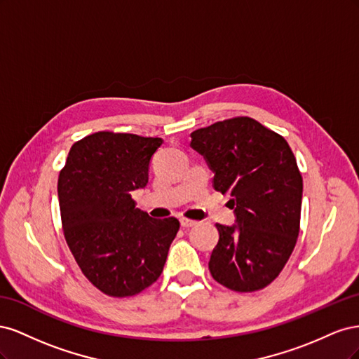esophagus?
I'll use <instances>...</instances> for the list:
<instances>
[{
    "mask_svg": "<svg viewBox=\"0 0 359 359\" xmlns=\"http://www.w3.org/2000/svg\"><path fill=\"white\" fill-rule=\"evenodd\" d=\"M180 223H181L182 227H191V226L196 224L198 222L196 220H191V219H186V217H182V219L180 220Z\"/></svg>",
    "mask_w": 359,
    "mask_h": 359,
    "instance_id": "esophagus-1",
    "label": "esophagus"
}]
</instances>
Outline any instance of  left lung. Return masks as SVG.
Listing matches in <instances>:
<instances>
[{"label": "left lung", "mask_w": 359, "mask_h": 359, "mask_svg": "<svg viewBox=\"0 0 359 359\" xmlns=\"http://www.w3.org/2000/svg\"><path fill=\"white\" fill-rule=\"evenodd\" d=\"M214 170V189L229 193L235 226L215 224L210 259L217 283L256 292L278 277L299 235L302 177L286 139L250 116H235L190 135Z\"/></svg>", "instance_id": "8db88e82"}]
</instances>
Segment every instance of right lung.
<instances>
[{
  "instance_id": "obj_1",
  "label": "right lung",
  "mask_w": 359,
  "mask_h": 359,
  "mask_svg": "<svg viewBox=\"0 0 359 359\" xmlns=\"http://www.w3.org/2000/svg\"><path fill=\"white\" fill-rule=\"evenodd\" d=\"M163 140L97 132L74 142L58 177L62 232L90 283L107 297L137 295L156 283L177 236L175 217L151 219L132 194L148 182Z\"/></svg>"
}]
</instances>
